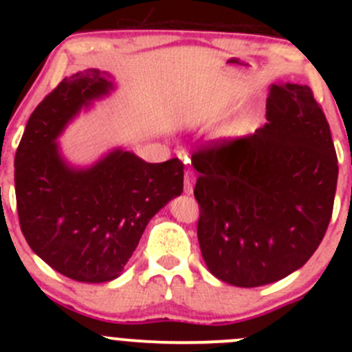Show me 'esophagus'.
<instances>
[{"label": "esophagus", "mask_w": 352, "mask_h": 352, "mask_svg": "<svg viewBox=\"0 0 352 352\" xmlns=\"http://www.w3.org/2000/svg\"><path fill=\"white\" fill-rule=\"evenodd\" d=\"M192 189H194V172L186 170V175H184V190H186V194H192Z\"/></svg>", "instance_id": "34e87169"}]
</instances>
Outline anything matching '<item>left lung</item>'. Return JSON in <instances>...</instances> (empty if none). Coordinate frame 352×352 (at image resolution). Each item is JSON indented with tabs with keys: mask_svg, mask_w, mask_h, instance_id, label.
<instances>
[{
	"mask_svg": "<svg viewBox=\"0 0 352 352\" xmlns=\"http://www.w3.org/2000/svg\"><path fill=\"white\" fill-rule=\"evenodd\" d=\"M267 124L192 155L197 239L209 272L257 287L300 269L332 218L337 155L307 85H271Z\"/></svg>",
	"mask_w": 352,
	"mask_h": 352,
	"instance_id": "obj_1",
	"label": "left lung"
}]
</instances>
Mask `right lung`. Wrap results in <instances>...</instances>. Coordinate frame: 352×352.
<instances>
[{"mask_svg": "<svg viewBox=\"0 0 352 352\" xmlns=\"http://www.w3.org/2000/svg\"><path fill=\"white\" fill-rule=\"evenodd\" d=\"M109 74L85 69L65 78L32 112L15 155L20 228L54 271L80 283L119 278L144 228L182 194L184 163H146L120 148L74 168L56 140L71 119L113 88Z\"/></svg>", "mask_w": 352, "mask_h": 352, "instance_id": "right-lung-1", "label": "right lung"}]
</instances>
